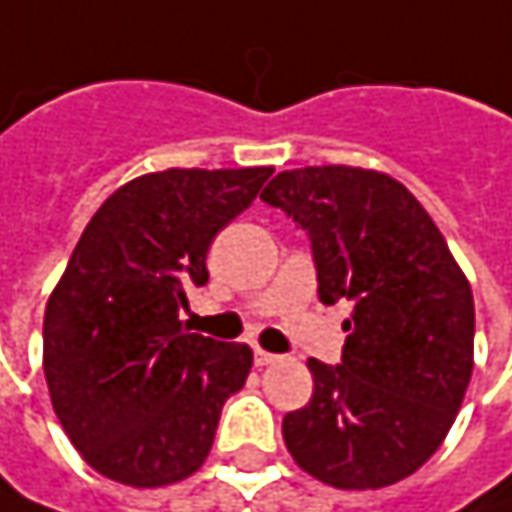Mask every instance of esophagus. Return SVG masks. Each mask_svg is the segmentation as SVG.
I'll return each instance as SVG.
<instances>
[{
	"instance_id": "34e87169",
	"label": "esophagus",
	"mask_w": 512,
	"mask_h": 512,
	"mask_svg": "<svg viewBox=\"0 0 512 512\" xmlns=\"http://www.w3.org/2000/svg\"><path fill=\"white\" fill-rule=\"evenodd\" d=\"M253 361H256V367H271V364H276L279 361V355H274V352H265V349H253Z\"/></svg>"
}]
</instances>
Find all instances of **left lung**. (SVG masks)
Masks as SVG:
<instances>
[{
	"mask_svg": "<svg viewBox=\"0 0 512 512\" xmlns=\"http://www.w3.org/2000/svg\"><path fill=\"white\" fill-rule=\"evenodd\" d=\"M262 201L311 238L317 294L352 303L341 364L309 361V405L282 437L311 478L379 490L440 449L472 379L469 279L422 203L390 174L352 165L282 171Z\"/></svg>",
	"mask_w": 512,
	"mask_h": 512,
	"instance_id": "obj_1",
	"label": "left lung"
}]
</instances>
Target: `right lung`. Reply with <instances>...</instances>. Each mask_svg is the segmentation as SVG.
Instances as JSON below:
<instances>
[{
  "mask_svg": "<svg viewBox=\"0 0 512 512\" xmlns=\"http://www.w3.org/2000/svg\"><path fill=\"white\" fill-rule=\"evenodd\" d=\"M271 165L165 168L92 215L43 317V370L72 446L110 481L165 487L198 472L224 402L253 367L247 344L186 332L206 253L256 201Z\"/></svg>",
  "mask_w": 512,
  "mask_h": 512,
  "instance_id": "add662e5",
  "label": "right lung"
}]
</instances>
